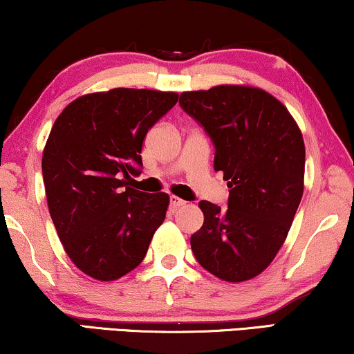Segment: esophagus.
Masks as SVG:
<instances>
[{"mask_svg":"<svg viewBox=\"0 0 354 354\" xmlns=\"http://www.w3.org/2000/svg\"><path fill=\"white\" fill-rule=\"evenodd\" d=\"M169 205H171V209L172 211H176L177 207H182V206H185L187 205V201H183L182 198H178V196H171V200H169Z\"/></svg>","mask_w":354,"mask_h":354,"instance_id":"1","label":"esophagus"}]
</instances>
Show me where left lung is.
<instances>
[{"label":"left lung","instance_id":"8db88e82","mask_svg":"<svg viewBox=\"0 0 354 354\" xmlns=\"http://www.w3.org/2000/svg\"><path fill=\"white\" fill-rule=\"evenodd\" d=\"M178 104L211 138L214 171L229 187L227 209L200 201L193 254L227 282L253 279L279 253L301 201L303 135L279 100L253 86L185 91Z\"/></svg>","mask_w":354,"mask_h":354}]
</instances>
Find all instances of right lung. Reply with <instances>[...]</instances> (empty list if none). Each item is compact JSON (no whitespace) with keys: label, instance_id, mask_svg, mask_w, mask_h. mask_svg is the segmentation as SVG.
Instances as JSON below:
<instances>
[{"label":"right lung","instance_id":"right-lung-1","mask_svg":"<svg viewBox=\"0 0 354 354\" xmlns=\"http://www.w3.org/2000/svg\"><path fill=\"white\" fill-rule=\"evenodd\" d=\"M177 93L114 88L77 98L59 114L41 159L48 209L77 268L115 280L142 263L169 206L166 193L130 187L142 145Z\"/></svg>","mask_w":354,"mask_h":354}]
</instances>
